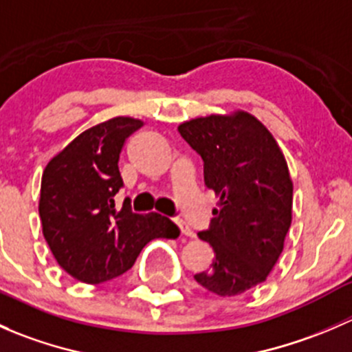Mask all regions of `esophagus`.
Returning <instances> with one entry per match:
<instances>
[{"label": "esophagus", "instance_id": "1", "mask_svg": "<svg viewBox=\"0 0 352 352\" xmlns=\"http://www.w3.org/2000/svg\"><path fill=\"white\" fill-rule=\"evenodd\" d=\"M175 223H177V226H179V228H180V232H182V235L189 236V239H194V232H192V230H190V226L187 225V223L184 221V219L175 218Z\"/></svg>", "mask_w": 352, "mask_h": 352}]
</instances>
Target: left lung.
Listing matches in <instances>:
<instances>
[{
  "instance_id": "left-lung-1",
  "label": "left lung",
  "mask_w": 352,
  "mask_h": 352,
  "mask_svg": "<svg viewBox=\"0 0 352 352\" xmlns=\"http://www.w3.org/2000/svg\"><path fill=\"white\" fill-rule=\"evenodd\" d=\"M179 133L204 162V182L218 194L209 230L211 269L194 279L218 296H235L267 279L293 218V180L267 127L245 110L196 117Z\"/></svg>"
}]
</instances>
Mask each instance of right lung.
Here are the masks:
<instances>
[{
    "instance_id": "add662e5",
    "label": "right lung",
    "mask_w": 352,
    "mask_h": 352,
    "mask_svg": "<svg viewBox=\"0 0 352 352\" xmlns=\"http://www.w3.org/2000/svg\"><path fill=\"white\" fill-rule=\"evenodd\" d=\"M143 126L113 117L74 138L45 165L38 214L58 264L87 285L110 281L133 267L155 239H177L180 230L158 212L138 214L129 199L116 206L122 177L119 156L127 138Z\"/></svg>"
}]
</instances>
